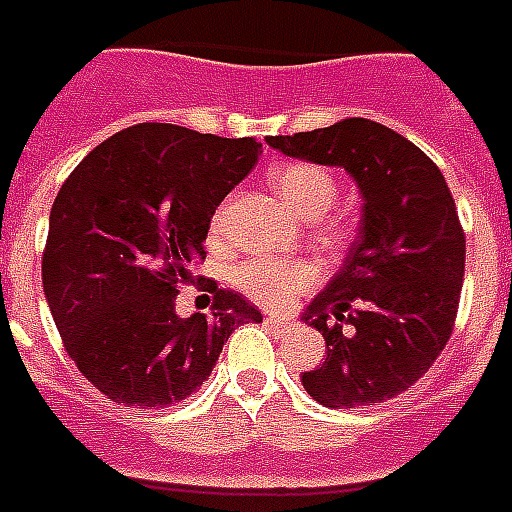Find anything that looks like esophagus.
I'll return each instance as SVG.
<instances>
[{
    "instance_id": "34e87169",
    "label": "esophagus",
    "mask_w": 512,
    "mask_h": 512,
    "mask_svg": "<svg viewBox=\"0 0 512 512\" xmlns=\"http://www.w3.org/2000/svg\"><path fill=\"white\" fill-rule=\"evenodd\" d=\"M265 325L268 327H273V330H282V333H287V330H292V322L290 319H284V317H273V314H268V317H265Z\"/></svg>"
}]
</instances>
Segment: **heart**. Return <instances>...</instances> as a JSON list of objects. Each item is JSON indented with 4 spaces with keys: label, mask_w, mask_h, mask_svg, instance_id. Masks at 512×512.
<instances>
[{
    "label": "heart",
    "mask_w": 512,
    "mask_h": 512,
    "mask_svg": "<svg viewBox=\"0 0 512 512\" xmlns=\"http://www.w3.org/2000/svg\"><path fill=\"white\" fill-rule=\"evenodd\" d=\"M271 185L295 217L317 220L322 233H333L335 225L325 222V214L330 212V206L335 204V195H338V187H335L330 171L314 166V163H287L282 169L273 171ZM222 220H225V209H220L214 217L212 233H220ZM230 279L244 295H249L257 303L287 306L298 292L308 290L314 284L317 271L303 260L255 255L236 265Z\"/></svg>",
    "instance_id": "1"
}]
</instances>
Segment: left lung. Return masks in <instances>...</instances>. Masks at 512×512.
<instances>
[{
    "label": "left lung",
    "instance_id": "1",
    "mask_svg": "<svg viewBox=\"0 0 512 512\" xmlns=\"http://www.w3.org/2000/svg\"><path fill=\"white\" fill-rule=\"evenodd\" d=\"M265 142L341 166L365 201L341 271L303 311L327 343L325 362L300 376L303 389L325 408L392 400L432 368L454 330L464 230L446 179L416 144L365 117Z\"/></svg>",
    "mask_w": 512,
    "mask_h": 512
}]
</instances>
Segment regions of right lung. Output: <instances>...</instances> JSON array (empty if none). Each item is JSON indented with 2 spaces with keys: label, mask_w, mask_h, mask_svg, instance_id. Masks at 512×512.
Masks as SVG:
<instances>
[{
  "label": "right lung",
  "mask_w": 512,
  "mask_h": 512,
  "mask_svg": "<svg viewBox=\"0 0 512 512\" xmlns=\"http://www.w3.org/2000/svg\"><path fill=\"white\" fill-rule=\"evenodd\" d=\"M260 152L252 136L139 123L88 152L61 185L42 287L69 357L101 395L169 408L201 389L236 327L263 322L241 292L212 282V317L177 314L214 209Z\"/></svg>",
  "instance_id": "obj_1"
}]
</instances>
